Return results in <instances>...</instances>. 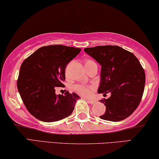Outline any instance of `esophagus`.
Listing matches in <instances>:
<instances>
[{
	"label": "esophagus",
	"mask_w": 159,
	"mask_h": 159,
	"mask_svg": "<svg viewBox=\"0 0 159 159\" xmlns=\"http://www.w3.org/2000/svg\"><path fill=\"white\" fill-rule=\"evenodd\" d=\"M88 102H89V103H90L91 105H93L94 103H96V101H95V100H89Z\"/></svg>",
	"instance_id": "1"
}]
</instances>
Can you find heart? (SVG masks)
Wrapping results in <instances>:
<instances>
[{"instance_id":"obj_1","label":"heart","mask_w":159,"mask_h":159,"mask_svg":"<svg viewBox=\"0 0 159 159\" xmlns=\"http://www.w3.org/2000/svg\"><path fill=\"white\" fill-rule=\"evenodd\" d=\"M93 64H96L91 59H87L85 61V66H89ZM93 86H84V85H77L75 87V90L77 93L81 94L83 96L89 97L91 95L93 91Z\"/></svg>"}]
</instances>
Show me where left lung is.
I'll return each instance as SVG.
<instances>
[{"mask_svg":"<svg viewBox=\"0 0 159 159\" xmlns=\"http://www.w3.org/2000/svg\"><path fill=\"white\" fill-rule=\"evenodd\" d=\"M84 52L101 66L98 93H110L101 100L106 110L100 118L119 121L137 109L143 95L145 73L133 53L119 46L105 45L85 48Z\"/></svg>","mask_w":159,"mask_h":159,"instance_id":"8db88e82","label":"left lung"}]
</instances>
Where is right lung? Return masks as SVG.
Here are the masks:
<instances>
[{"label": "right lung", "mask_w": 159, "mask_h": 159, "mask_svg": "<svg viewBox=\"0 0 159 159\" xmlns=\"http://www.w3.org/2000/svg\"><path fill=\"white\" fill-rule=\"evenodd\" d=\"M80 51L61 44L44 46L22 63L16 84L24 104L34 117L53 122L71 115L80 96L68 91L57 95L55 91L65 87L66 66Z\"/></svg>", "instance_id": "obj_1"}]
</instances>
